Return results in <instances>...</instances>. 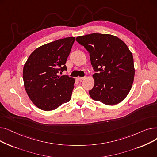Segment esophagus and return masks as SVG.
Listing matches in <instances>:
<instances>
[{
	"instance_id": "obj_1",
	"label": "esophagus",
	"mask_w": 157,
	"mask_h": 157,
	"mask_svg": "<svg viewBox=\"0 0 157 157\" xmlns=\"http://www.w3.org/2000/svg\"><path fill=\"white\" fill-rule=\"evenodd\" d=\"M86 78V76H85V77H79V78H78V79H79V81H83V80H85Z\"/></svg>"
}]
</instances>
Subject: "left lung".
Returning <instances> with one entry per match:
<instances>
[{
  "label": "left lung",
  "mask_w": 157,
  "mask_h": 157,
  "mask_svg": "<svg viewBox=\"0 0 157 157\" xmlns=\"http://www.w3.org/2000/svg\"><path fill=\"white\" fill-rule=\"evenodd\" d=\"M76 40L89 52L95 72L90 97L106 105L121 102L130 92L135 74L133 56L126 44L116 36L98 33Z\"/></svg>",
  "instance_id": "1"
}]
</instances>
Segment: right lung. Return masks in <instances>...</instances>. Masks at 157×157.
Here are the masks:
<instances>
[{
  "instance_id": "1",
  "label": "right lung",
  "mask_w": 157,
  "mask_h": 157,
  "mask_svg": "<svg viewBox=\"0 0 157 157\" xmlns=\"http://www.w3.org/2000/svg\"><path fill=\"white\" fill-rule=\"evenodd\" d=\"M75 37L58 39L37 48L23 71L24 86L32 102L44 111H52L71 100L75 80L67 75L65 65Z\"/></svg>"
}]
</instances>
